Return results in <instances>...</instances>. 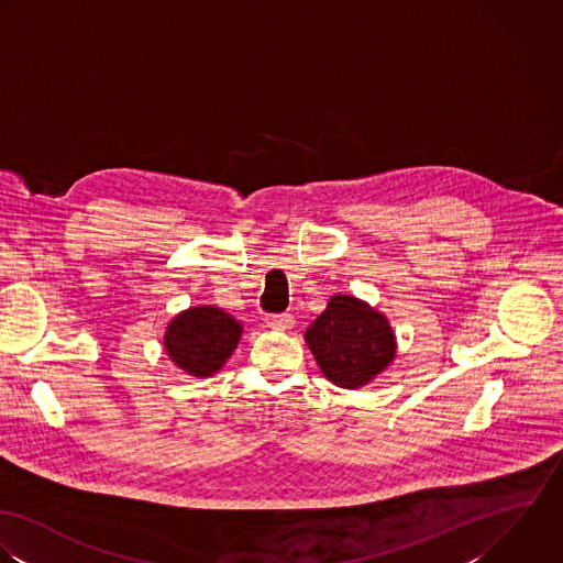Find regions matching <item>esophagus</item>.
<instances>
[{"label": "esophagus", "instance_id": "esophagus-1", "mask_svg": "<svg viewBox=\"0 0 563 563\" xmlns=\"http://www.w3.org/2000/svg\"><path fill=\"white\" fill-rule=\"evenodd\" d=\"M265 324L267 329L272 331H289L294 327V318L289 313H283V316H267L265 318Z\"/></svg>", "mask_w": 563, "mask_h": 563}]
</instances>
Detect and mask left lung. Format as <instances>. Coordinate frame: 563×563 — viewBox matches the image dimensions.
Wrapping results in <instances>:
<instances>
[{"label": "left lung", "instance_id": "1", "mask_svg": "<svg viewBox=\"0 0 563 563\" xmlns=\"http://www.w3.org/2000/svg\"><path fill=\"white\" fill-rule=\"evenodd\" d=\"M305 341L322 374L343 389L372 383L391 365L398 350L389 320L365 300L345 294L329 300Z\"/></svg>", "mask_w": 563, "mask_h": 563}]
</instances>
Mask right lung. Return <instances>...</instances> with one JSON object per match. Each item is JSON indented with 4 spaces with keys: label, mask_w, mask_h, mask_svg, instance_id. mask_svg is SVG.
Here are the masks:
<instances>
[{
    "label": "right lung",
    "mask_w": 563,
    "mask_h": 563,
    "mask_svg": "<svg viewBox=\"0 0 563 563\" xmlns=\"http://www.w3.org/2000/svg\"><path fill=\"white\" fill-rule=\"evenodd\" d=\"M243 324L213 305H198L174 316L163 347L172 363L196 378H209L224 367L239 345Z\"/></svg>",
    "instance_id": "1"
}]
</instances>
